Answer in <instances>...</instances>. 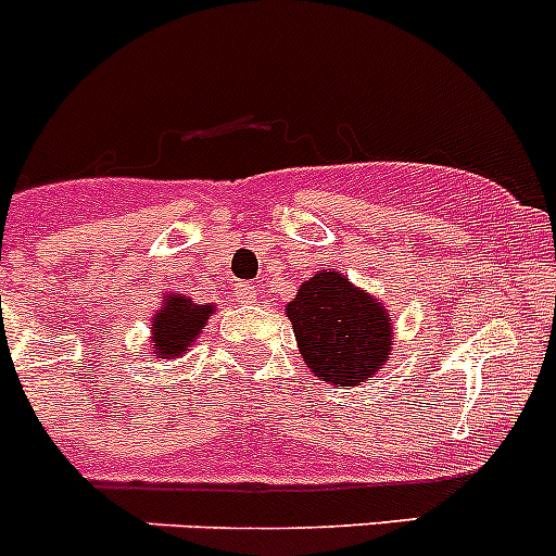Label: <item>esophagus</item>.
<instances>
[{"mask_svg": "<svg viewBox=\"0 0 556 556\" xmlns=\"http://www.w3.org/2000/svg\"><path fill=\"white\" fill-rule=\"evenodd\" d=\"M236 296L238 302H243V305H251V302H256V289L254 283H249V280H243V283L236 286Z\"/></svg>", "mask_w": 556, "mask_h": 556, "instance_id": "1", "label": "esophagus"}]
</instances>
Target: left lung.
I'll return each instance as SVG.
<instances>
[{"label":"left lung","mask_w":556,"mask_h":556,"mask_svg":"<svg viewBox=\"0 0 556 556\" xmlns=\"http://www.w3.org/2000/svg\"><path fill=\"white\" fill-rule=\"evenodd\" d=\"M286 313L305 364L331 386H358L391 362L388 311L340 273L305 280Z\"/></svg>","instance_id":"obj_1"}]
</instances>
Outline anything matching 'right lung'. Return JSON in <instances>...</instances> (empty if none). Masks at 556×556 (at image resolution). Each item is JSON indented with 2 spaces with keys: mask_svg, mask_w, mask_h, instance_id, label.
I'll list each match as a JSON object with an SVG mask.
<instances>
[{
  "mask_svg": "<svg viewBox=\"0 0 556 556\" xmlns=\"http://www.w3.org/2000/svg\"><path fill=\"white\" fill-rule=\"evenodd\" d=\"M214 313V305H194L185 296H168L163 311L152 320L154 351L160 358L179 356L194 342V337L203 329L205 318Z\"/></svg>",
  "mask_w": 556,
  "mask_h": 556,
  "instance_id": "add662e5",
  "label": "right lung"
}]
</instances>
